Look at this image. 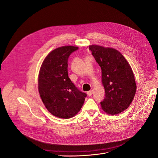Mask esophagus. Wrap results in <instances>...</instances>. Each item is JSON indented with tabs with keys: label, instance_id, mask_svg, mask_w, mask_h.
<instances>
[{
	"label": "esophagus",
	"instance_id": "1",
	"mask_svg": "<svg viewBox=\"0 0 158 158\" xmlns=\"http://www.w3.org/2000/svg\"><path fill=\"white\" fill-rule=\"evenodd\" d=\"M92 93H93L92 90H91V91H88V92H87V94H88V96H91V95H92Z\"/></svg>",
	"mask_w": 158,
	"mask_h": 158
}]
</instances>
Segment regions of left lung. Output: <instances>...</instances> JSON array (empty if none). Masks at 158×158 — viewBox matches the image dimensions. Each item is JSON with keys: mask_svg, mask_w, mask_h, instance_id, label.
I'll return each instance as SVG.
<instances>
[{"mask_svg": "<svg viewBox=\"0 0 158 158\" xmlns=\"http://www.w3.org/2000/svg\"><path fill=\"white\" fill-rule=\"evenodd\" d=\"M89 49L102 69L106 92V96L100 102L102 109L111 114L123 112L131 105L136 91L131 66L121 52L114 49L90 45Z\"/></svg>", "mask_w": 158, "mask_h": 158, "instance_id": "1", "label": "left lung"}]
</instances>
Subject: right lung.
Returning <instances> with one entry per match:
<instances>
[{
	"instance_id": "obj_1",
	"label": "right lung",
	"mask_w": 158,
	"mask_h": 158,
	"mask_svg": "<svg viewBox=\"0 0 158 158\" xmlns=\"http://www.w3.org/2000/svg\"><path fill=\"white\" fill-rule=\"evenodd\" d=\"M78 47L55 49L43 63L38 79V89L43 103L54 116L69 118L82 108L87 94L81 92L68 75V60Z\"/></svg>"
}]
</instances>
